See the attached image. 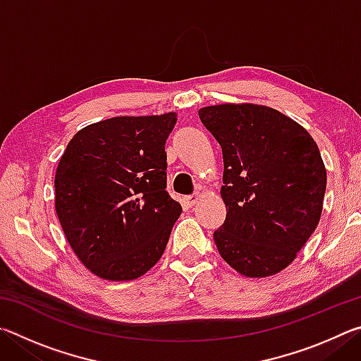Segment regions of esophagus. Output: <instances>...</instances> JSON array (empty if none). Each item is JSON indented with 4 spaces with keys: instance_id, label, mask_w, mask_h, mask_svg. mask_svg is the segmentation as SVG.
Segmentation results:
<instances>
[{
    "instance_id": "1",
    "label": "esophagus",
    "mask_w": 361,
    "mask_h": 361,
    "mask_svg": "<svg viewBox=\"0 0 361 361\" xmlns=\"http://www.w3.org/2000/svg\"><path fill=\"white\" fill-rule=\"evenodd\" d=\"M197 202H199V195H197V194L186 195V197H185V204H186L188 207H192V205H195Z\"/></svg>"
}]
</instances>
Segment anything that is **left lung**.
Returning a JSON list of instances; mask_svg holds the SVG:
<instances>
[{
  "mask_svg": "<svg viewBox=\"0 0 361 361\" xmlns=\"http://www.w3.org/2000/svg\"><path fill=\"white\" fill-rule=\"evenodd\" d=\"M223 151L226 219L213 232L221 258L245 277L290 266L320 221L326 169L310 133L264 105L199 109Z\"/></svg>",
  "mask_w": 361,
  "mask_h": 361,
  "instance_id": "8db88e82",
  "label": "left lung"
}]
</instances>
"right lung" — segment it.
Listing matches in <instances>:
<instances>
[{"label": "right lung", "mask_w": 361, "mask_h": 361, "mask_svg": "<svg viewBox=\"0 0 361 361\" xmlns=\"http://www.w3.org/2000/svg\"><path fill=\"white\" fill-rule=\"evenodd\" d=\"M176 113L119 116L70 140L56 172V212L79 261L105 280L142 277L161 259L181 205L167 188Z\"/></svg>", "instance_id": "add662e5"}]
</instances>
